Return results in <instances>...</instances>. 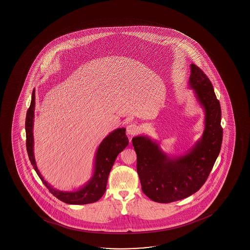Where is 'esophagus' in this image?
<instances>
[{
    "mask_svg": "<svg viewBox=\"0 0 250 250\" xmlns=\"http://www.w3.org/2000/svg\"><path fill=\"white\" fill-rule=\"evenodd\" d=\"M139 131H140V128L136 124H131L126 126V133H127V135H135V134L139 132Z\"/></svg>",
    "mask_w": 250,
    "mask_h": 250,
    "instance_id": "34e87169",
    "label": "esophagus"
}]
</instances>
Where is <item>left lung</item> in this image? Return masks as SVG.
Instances as JSON below:
<instances>
[{
	"mask_svg": "<svg viewBox=\"0 0 250 250\" xmlns=\"http://www.w3.org/2000/svg\"><path fill=\"white\" fill-rule=\"evenodd\" d=\"M188 88L204 112V130L194 145L181 154H168L147 135L132 138L142 190L157 203L178 201L197 192L206 182L221 149V107L209 79L190 65Z\"/></svg>",
	"mask_w": 250,
	"mask_h": 250,
	"instance_id": "obj_1",
	"label": "left lung"
}]
</instances>
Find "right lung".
Here are the masks:
<instances>
[{"label": "right lung", "instance_id": "obj_1", "mask_svg": "<svg viewBox=\"0 0 250 250\" xmlns=\"http://www.w3.org/2000/svg\"><path fill=\"white\" fill-rule=\"evenodd\" d=\"M35 105L36 96L35 89L32 95V101L29 109L26 112V150L29 159L38 173L44 185L48 188L52 194L61 201L66 204H87L99 200L106 191V183L110 172L114 164L115 160L123 150L128 145V138L126 135V128L119 127L110 132L104 140L101 142L95 154L93 170L92 177L86 184L73 191H62L56 189L51 184L44 179L38 169L34 155V137H33V126H34Z\"/></svg>", "mask_w": 250, "mask_h": 250}]
</instances>
